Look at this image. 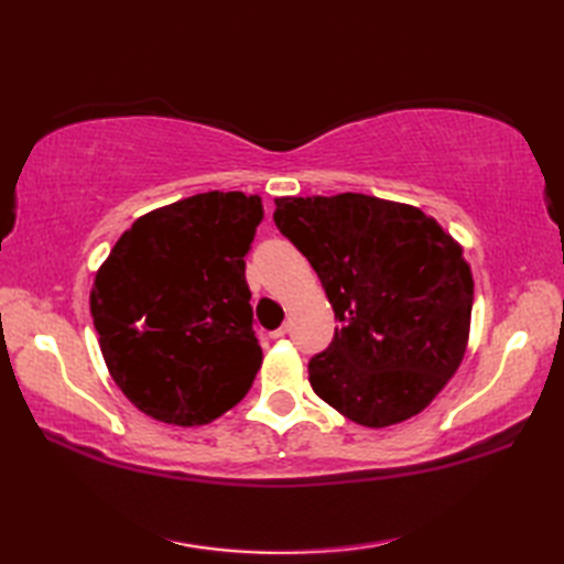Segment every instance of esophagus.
<instances>
[{"mask_svg": "<svg viewBox=\"0 0 564 564\" xmlns=\"http://www.w3.org/2000/svg\"><path fill=\"white\" fill-rule=\"evenodd\" d=\"M289 332H291V325H289V322H285V325H281L279 329L271 332V339H281V337H285V334H289Z\"/></svg>", "mask_w": 564, "mask_h": 564, "instance_id": "34e87169", "label": "esophagus"}]
</instances>
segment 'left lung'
<instances>
[{"label": "left lung", "mask_w": 564, "mask_h": 564, "mask_svg": "<svg viewBox=\"0 0 564 564\" xmlns=\"http://www.w3.org/2000/svg\"><path fill=\"white\" fill-rule=\"evenodd\" d=\"M273 223L339 322L307 364L313 390L370 429L422 412L465 356L473 273L460 245L419 208L364 194L275 198Z\"/></svg>", "instance_id": "left-lung-1"}]
</instances>
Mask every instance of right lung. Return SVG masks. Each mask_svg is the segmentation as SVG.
<instances>
[{
  "label": "right lung",
  "instance_id": "add662e5",
  "mask_svg": "<svg viewBox=\"0 0 564 564\" xmlns=\"http://www.w3.org/2000/svg\"><path fill=\"white\" fill-rule=\"evenodd\" d=\"M261 198L208 191L142 215L104 261L91 317L116 386L140 412L200 426L261 368L245 259Z\"/></svg>",
  "mask_w": 564,
  "mask_h": 564
}]
</instances>
